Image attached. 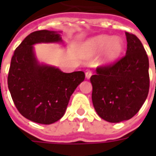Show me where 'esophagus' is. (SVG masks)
<instances>
[{"label":"esophagus","instance_id":"34e87169","mask_svg":"<svg viewBox=\"0 0 156 156\" xmlns=\"http://www.w3.org/2000/svg\"><path fill=\"white\" fill-rule=\"evenodd\" d=\"M91 75H92V72H91V71H87V72H86V78H87V79H90Z\"/></svg>","mask_w":156,"mask_h":156}]
</instances>
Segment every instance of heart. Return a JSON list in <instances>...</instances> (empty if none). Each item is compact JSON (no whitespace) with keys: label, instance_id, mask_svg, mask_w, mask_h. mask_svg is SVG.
Masks as SVG:
<instances>
[{"label":"heart","instance_id":"1","mask_svg":"<svg viewBox=\"0 0 156 156\" xmlns=\"http://www.w3.org/2000/svg\"><path fill=\"white\" fill-rule=\"evenodd\" d=\"M125 43L121 37H112L108 35H100L86 42L84 50L87 56H92L102 51L99 59L100 66H108L121 56L124 51Z\"/></svg>","mask_w":156,"mask_h":156}]
</instances>
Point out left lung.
<instances>
[{
    "label": "left lung",
    "instance_id": "8db88e82",
    "mask_svg": "<svg viewBox=\"0 0 156 156\" xmlns=\"http://www.w3.org/2000/svg\"><path fill=\"white\" fill-rule=\"evenodd\" d=\"M126 56L117 62L98 67L90 77L92 103L97 114L112 123L135 115L149 92V60L136 35L126 32Z\"/></svg>",
    "mask_w": 156,
    "mask_h": 156
}]
</instances>
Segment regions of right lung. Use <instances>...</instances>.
<instances>
[{"label":"right lung","instance_id":"add662e5","mask_svg":"<svg viewBox=\"0 0 156 156\" xmlns=\"http://www.w3.org/2000/svg\"><path fill=\"white\" fill-rule=\"evenodd\" d=\"M61 31L30 33L14 51L8 75V87L18 112L28 120L50 125L64 116L70 96L85 79L83 71L64 73L40 64L34 45L62 43Z\"/></svg>","mask_w":156,"mask_h":156}]
</instances>
